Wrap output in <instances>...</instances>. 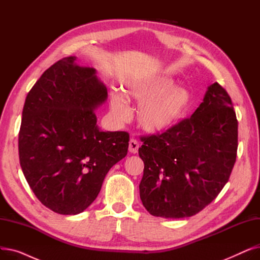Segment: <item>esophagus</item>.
<instances>
[{
    "label": "esophagus",
    "mask_w": 260,
    "mask_h": 260,
    "mask_svg": "<svg viewBox=\"0 0 260 260\" xmlns=\"http://www.w3.org/2000/svg\"><path fill=\"white\" fill-rule=\"evenodd\" d=\"M138 149H139V142L136 140V139L132 138L129 140V143H128V151H129V153L137 154L138 153Z\"/></svg>",
    "instance_id": "34e87169"
}]
</instances>
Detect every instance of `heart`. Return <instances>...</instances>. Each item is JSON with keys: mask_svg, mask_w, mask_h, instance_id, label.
Here are the masks:
<instances>
[{"mask_svg": "<svg viewBox=\"0 0 260 260\" xmlns=\"http://www.w3.org/2000/svg\"><path fill=\"white\" fill-rule=\"evenodd\" d=\"M173 86L174 81L168 76L136 81L128 85L126 95L140 104L137 119L145 132H168L183 118L190 103V95L186 89ZM111 108L121 120L128 116L127 102L120 93H113Z\"/></svg>", "mask_w": 260, "mask_h": 260, "instance_id": "b5f03b06", "label": "heart"}]
</instances>
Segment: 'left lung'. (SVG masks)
<instances>
[{
    "instance_id": "obj_1",
    "label": "left lung",
    "mask_w": 260,
    "mask_h": 260,
    "mask_svg": "<svg viewBox=\"0 0 260 260\" xmlns=\"http://www.w3.org/2000/svg\"><path fill=\"white\" fill-rule=\"evenodd\" d=\"M141 141L144 208L162 218L196 215L221 192L236 161L238 121L229 93L215 82L190 118Z\"/></svg>"
}]
</instances>
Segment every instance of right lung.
<instances>
[{
    "instance_id": "add662e5",
    "label": "right lung",
    "mask_w": 260,
    "mask_h": 260,
    "mask_svg": "<svg viewBox=\"0 0 260 260\" xmlns=\"http://www.w3.org/2000/svg\"><path fill=\"white\" fill-rule=\"evenodd\" d=\"M76 57L51 65L25 100L20 165L32 192L54 213L77 215L97 198L108 171L127 154L126 132H102L94 109L107 89Z\"/></svg>"
}]
</instances>
